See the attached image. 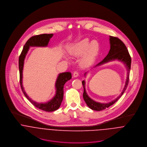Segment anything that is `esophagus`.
<instances>
[{"instance_id": "1", "label": "esophagus", "mask_w": 147, "mask_h": 147, "mask_svg": "<svg viewBox=\"0 0 147 147\" xmlns=\"http://www.w3.org/2000/svg\"><path fill=\"white\" fill-rule=\"evenodd\" d=\"M73 75H74V78H76V77H78V76H79V73H78L77 71H75V72H74Z\"/></svg>"}]
</instances>
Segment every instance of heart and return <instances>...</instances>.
<instances>
[{
	"instance_id": "1",
	"label": "heart",
	"mask_w": 147,
	"mask_h": 147,
	"mask_svg": "<svg viewBox=\"0 0 147 147\" xmlns=\"http://www.w3.org/2000/svg\"><path fill=\"white\" fill-rule=\"evenodd\" d=\"M100 49V43L96 40L90 42L85 39L70 46L68 52L71 55L79 57L83 55L80 64L83 67H88L95 61Z\"/></svg>"
}]
</instances>
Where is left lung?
Here are the masks:
<instances>
[{
  "mask_svg": "<svg viewBox=\"0 0 147 147\" xmlns=\"http://www.w3.org/2000/svg\"><path fill=\"white\" fill-rule=\"evenodd\" d=\"M110 49L108 54L106 55L105 58L100 63H98L94 67L101 65L105 63H108L111 61H113L115 60L119 61L125 64L127 69V79L125 87L121 92V94L114 100L109 102V103H100L96 102L92 99H91L86 93L85 85V82L83 80L82 82V84L84 87V93H83V98L85 103L88 106L93 110L96 111H101L109 107V106L113 105L115 102H116L119 98L122 96L123 93L125 92L126 88L128 86V81H129V71L131 69V58L128 53V50L127 49L126 45L121 40H119L117 37H113L110 36ZM86 72L84 74L86 75Z\"/></svg>",
  "mask_w": 147,
  "mask_h": 147,
  "instance_id": "8db88e82",
  "label": "left lung"
}]
</instances>
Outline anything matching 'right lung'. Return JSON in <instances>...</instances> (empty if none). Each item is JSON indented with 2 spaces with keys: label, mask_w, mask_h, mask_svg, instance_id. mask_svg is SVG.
Returning a JSON list of instances; mask_svg holds the SVG:
<instances>
[{
  "label": "right lung",
  "mask_w": 147,
  "mask_h": 147,
  "mask_svg": "<svg viewBox=\"0 0 147 147\" xmlns=\"http://www.w3.org/2000/svg\"><path fill=\"white\" fill-rule=\"evenodd\" d=\"M53 36V34H42L37 35L30 37L25 44L19 59V67L20 72V83L21 85V90L27 99L36 107L47 112L54 111L60 107L63 101V88L65 83L72 78L71 73L66 72L59 74L56 83V94L55 96L49 101L46 103H38L32 100L27 94L25 93L22 86V70L24 67V59L30 47L37 46V47H46L48 45L50 38Z\"/></svg>",
  "instance_id": "add662e5"
}]
</instances>
